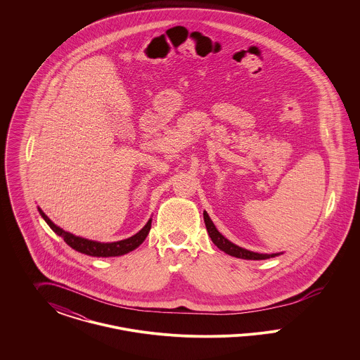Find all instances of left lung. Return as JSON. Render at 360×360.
Returning <instances> with one entry per match:
<instances>
[{"label":"left lung","mask_w":360,"mask_h":360,"mask_svg":"<svg viewBox=\"0 0 360 360\" xmlns=\"http://www.w3.org/2000/svg\"><path fill=\"white\" fill-rule=\"evenodd\" d=\"M204 220H205L206 229H207V233L210 236L212 241L224 251L225 254L231 255V257H240V259H248V260H262V259H269V257H274L279 254H257V252H252V251H248V250H244L239 245L231 243L229 240L225 239L223 235L217 231V228L214 226L213 221L210 220V217L207 216V213L204 212Z\"/></svg>","instance_id":"left-lung-1"}]
</instances>
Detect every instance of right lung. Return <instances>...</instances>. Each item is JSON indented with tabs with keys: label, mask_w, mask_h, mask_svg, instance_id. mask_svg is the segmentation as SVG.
<instances>
[{
	"label": "right lung",
	"mask_w": 360,
	"mask_h": 360,
	"mask_svg": "<svg viewBox=\"0 0 360 360\" xmlns=\"http://www.w3.org/2000/svg\"><path fill=\"white\" fill-rule=\"evenodd\" d=\"M39 212H40L41 217L46 220V223L50 225L52 231L58 236H60L62 239L65 240L71 248H74L75 251H78L81 254L90 255V257H120V255L134 251L147 238V235L151 229V221H153V220H148V223L144 225V228L129 239L120 240V241H115V243H98V241H93V240L78 238L72 233L63 231L62 228H59L52 223L51 220L43 213V210L39 209Z\"/></svg>",
	"instance_id": "right-lung-1"
}]
</instances>
